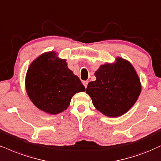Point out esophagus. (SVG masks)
<instances>
[{"mask_svg": "<svg viewBox=\"0 0 161 161\" xmlns=\"http://www.w3.org/2000/svg\"><path fill=\"white\" fill-rule=\"evenodd\" d=\"M88 81H84V82H83V84H84V86H85V88H86L87 87V85H88Z\"/></svg>", "mask_w": 161, "mask_h": 161, "instance_id": "1", "label": "esophagus"}]
</instances>
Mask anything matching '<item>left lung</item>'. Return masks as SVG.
Returning <instances> with one entry per match:
<instances>
[{
  "label": "left lung",
  "instance_id": "left-lung-1",
  "mask_svg": "<svg viewBox=\"0 0 161 161\" xmlns=\"http://www.w3.org/2000/svg\"><path fill=\"white\" fill-rule=\"evenodd\" d=\"M96 80L88 84L86 93L97 110L109 117L125 114L137 100L141 84L133 65L118 57L116 63L102 65L95 72Z\"/></svg>",
  "mask_w": 161,
  "mask_h": 161
}]
</instances>
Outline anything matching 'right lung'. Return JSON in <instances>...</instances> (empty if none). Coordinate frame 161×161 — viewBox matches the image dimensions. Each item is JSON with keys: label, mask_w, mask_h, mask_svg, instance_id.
<instances>
[{"label": "right lung", "mask_w": 161, "mask_h": 161, "mask_svg": "<svg viewBox=\"0 0 161 161\" xmlns=\"http://www.w3.org/2000/svg\"><path fill=\"white\" fill-rule=\"evenodd\" d=\"M25 86L33 104L50 114L65 110L75 93L85 91L65 59L58 58L53 51L43 53L31 63L26 75Z\"/></svg>", "instance_id": "right-lung-1"}]
</instances>
